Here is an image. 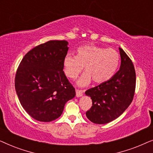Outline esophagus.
<instances>
[{"label": "esophagus", "mask_w": 153, "mask_h": 153, "mask_svg": "<svg viewBox=\"0 0 153 153\" xmlns=\"http://www.w3.org/2000/svg\"><path fill=\"white\" fill-rule=\"evenodd\" d=\"M82 95H83V91H81V90H79V89L76 90V96L77 97H81V96H82Z\"/></svg>", "instance_id": "1"}]
</instances>
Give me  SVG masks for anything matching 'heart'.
<instances>
[{
  "mask_svg": "<svg viewBox=\"0 0 153 153\" xmlns=\"http://www.w3.org/2000/svg\"><path fill=\"white\" fill-rule=\"evenodd\" d=\"M75 53L64 58L62 67L70 79H76L83 67L85 73L77 82L81 86L88 85L91 80L96 84L107 82L116 74L120 62V54L112 48L86 45L77 48Z\"/></svg>",
  "mask_w": 153,
  "mask_h": 153,
  "instance_id": "1",
  "label": "heart"
}]
</instances>
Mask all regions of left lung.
Listing matches in <instances>:
<instances>
[{"label":"left lung","instance_id":"obj_1","mask_svg":"<svg viewBox=\"0 0 153 153\" xmlns=\"http://www.w3.org/2000/svg\"><path fill=\"white\" fill-rule=\"evenodd\" d=\"M120 68L107 82L87 90L93 105L86 116L95 124H106L118 118L130 105L134 95L136 72L133 62L119 47Z\"/></svg>","mask_w":153,"mask_h":153}]
</instances>
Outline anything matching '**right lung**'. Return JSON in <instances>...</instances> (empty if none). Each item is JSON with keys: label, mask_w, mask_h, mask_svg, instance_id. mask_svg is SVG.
Here are the masks:
<instances>
[{"label": "right lung", "mask_w": 153, "mask_h": 153, "mask_svg": "<svg viewBox=\"0 0 153 153\" xmlns=\"http://www.w3.org/2000/svg\"><path fill=\"white\" fill-rule=\"evenodd\" d=\"M65 40H50L29 51L15 76V89L24 110L33 118L50 122L61 116L65 104L76 95L62 67Z\"/></svg>", "instance_id": "1"}]
</instances>
